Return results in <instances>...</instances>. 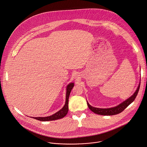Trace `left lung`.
I'll return each instance as SVG.
<instances>
[{
	"mask_svg": "<svg viewBox=\"0 0 147 147\" xmlns=\"http://www.w3.org/2000/svg\"><path fill=\"white\" fill-rule=\"evenodd\" d=\"M140 82L139 83L136 90L134 93L133 95L132 96H131L129 98L127 99L126 100H125L124 102L121 103L119 105L117 106L116 107L109 108H95V107L91 106L87 101L88 106L92 112H93L94 113L98 114V115H104V116H111V115H115L119 114L121 112H122L126 107L129 106L135 100V99L136 98L138 93V92H139V90L140 88Z\"/></svg>",
	"mask_w": 147,
	"mask_h": 147,
	"instance_id": "1",
	"label": "left lung"
}]
</instances>
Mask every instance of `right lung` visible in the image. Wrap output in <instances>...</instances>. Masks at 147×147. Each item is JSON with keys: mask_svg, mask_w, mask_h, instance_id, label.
<instances>
[{"mask_svg": "<svg viewBox=\"0 0 147 147\" xmlns=\"http://www.w3.org/2000/svg\"><path fill=\"white\" fill-rule=\"evenodd\" d=\"M74 86V83H70L67 86L66 89V103L63 107L59 110L58 112H56L52 116L44 117H33L34 119L41 121H48L56 120L64 117L68 113V98L71 93V91L73 87Z\"/></svg>", "mask_w": 147, "mask_h": 147, "instance_id": "1", "label": "right lung"}]
</instances>
